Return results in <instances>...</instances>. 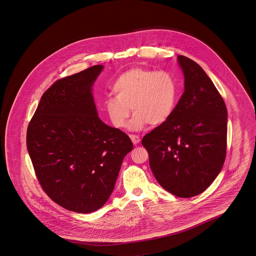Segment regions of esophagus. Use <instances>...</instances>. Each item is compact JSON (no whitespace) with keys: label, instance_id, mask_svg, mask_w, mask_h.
<instances>
[{"label":"esophagus","instance_id":"esophagus-1","mask_svg":"<svg viewBox=\"0 0 256 256\" xmlns=\"http://www.w3.org/2000/svg\"><path fill=\"white\" fill-rule=\"evenodd\" d=\"M130 139H132V143H134V145H136V144L140 143V141H141V139H140V137H139L138 135L130 134Z\"/></svg>","mask_w":256,"mask_h":256}]
</instances>
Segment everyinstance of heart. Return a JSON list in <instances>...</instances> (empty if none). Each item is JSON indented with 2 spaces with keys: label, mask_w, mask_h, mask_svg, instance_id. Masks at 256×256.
<instances>
[{
  "label": "heart",
  "mask_w": 256,
  "mask_h": 256,
  "mask_svg": "<svg viewBox=\"0 0 256 256\" xmlns=\"http://www.w3.org/2000/svg\"><path fill=\"white\" fill-rule=\"evenodd\" d=\"M115 97L106 98L104 110L116 128H124L134 111L130 126L140 130L146 124L152 126L167 122L172 115L178 96L176 78L165 71L141 67L121 74L111 86Z\"/></svg>",
  "instance_id": "b5f03b06"
}]
</instances>
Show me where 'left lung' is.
Instances as JSON below:
<instances>
[{"label":"left lung","mask_w":256,"mask_h":256,"mask_svg":"<svg viewBox=\"0 0 256 256\" xmlns=\"http://www.w3.org/2000/svg\"><path fill=\"white\" fill-rule=\"evenodd\" d=\"M184 92L167 122L142 139L159 184L170 194L191 198L214 182L224 163L228 110L204 69L178 56Z\"/></svg>","instance_id":"obj_1"}]
</instances>
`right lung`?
Listing matches in <instances>:
<instances>
[{
  "mask_svg": "<svg viewBox=\"0 0 256 256\" xmlns=\"http://www.w3.org/2000/svg\"><path fill=\"white\" fill-rule=\"evenodd\" d=\"M102 65L58 80L28 126L26 148L43 191L58 206L90 213L108 200L130 137L102 122L91 87Z\"/></svg>",
  "mask_w": 256,
  "mask_h": 256,
  "instance_id": "1",
  "label": "right lung"
}]
</instances>
